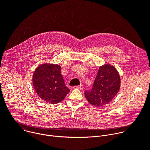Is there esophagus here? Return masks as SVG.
Listing matches in <instances>:
<instances>
[{"label": "esophagus", "mask_w": 150, "mask_h": 150, "mask_svg": "<svg viewBox=\"0 0 150 150\" xmlns=\"http://www.w3.org/2000/svg\"><path fill=\"white\" fill-rule=\"evenodd\" d=\"M74 88H78V89H79V90H83V86L82 85H77V86H75Z\"/></svg>", "instance_id": "esophagus-1"}]
</instances>
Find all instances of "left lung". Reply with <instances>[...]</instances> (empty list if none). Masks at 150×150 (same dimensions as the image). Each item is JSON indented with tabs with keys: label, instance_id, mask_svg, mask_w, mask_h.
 <instances>
[{
	"label": "left lung",
	"instance_id": "obj_1",
	"mask_svg": "<svg viewBox=\"0 0 150 150\" xmlns=\"http://www.w3.org/2000/svg\"><path fill=\"white\" fill-rule=\"evenodd\" d=\"M120 87V78L117 70L109 65L99 68L91 90L85 91V98L92 105L103 106L109 103Z\"/></svg>",
	"mask_w": 150,
	"mask_h": 150
}]
</instances>
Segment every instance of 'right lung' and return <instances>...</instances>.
<instances>
[{"instance_id":"1","label":"right lung","mask_w":150,"mask_h":150,"mask_svg":"<svg viewBox=\"0 0 150 150\" xmlns=\"http://www.w3.org/2000/svg\"><path fill=\"white\" fill-rule=\"evenodd\" d=\"M58 65L44 64L34 71L33 86L40 98L51 104L62 101L70 92L60 74Z\"/></svg>"}]
</instances>
